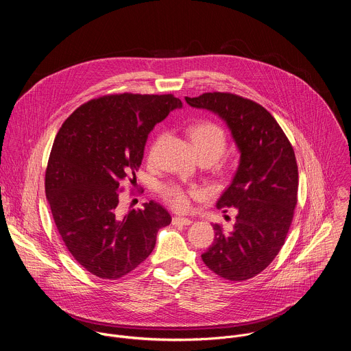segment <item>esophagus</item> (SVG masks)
<instances>
[{
	"instance_id": "1",
	"label": "esophagus",
	"mask_w": 351,
	"mask_h": 351,
	"mask_svg": "<svg viewBox=\"0 0 351 351\" xmlns=\"http://www.w3.org/2000/svg\"><path fill=\"white\" fill-rule=\"evenodd\" d=\"M191 219H189V218H182V217H173L172 218V223L173 225H176V226H189V225H191Z\"/></svg>"
}]
</instances>
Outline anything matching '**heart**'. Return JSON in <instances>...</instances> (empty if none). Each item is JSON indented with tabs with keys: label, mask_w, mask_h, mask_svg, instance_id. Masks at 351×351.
Segmentation results:
<instances>
[{
	"label": "heart",
	"mask_w": 351,
	"mask_h": 351,
	"mask_svg": "<svg viewBox=\"0 0 351 351\" xmlns=\"http://www.w3.org/2000/svg\"><path fill=\"white\" fill-rule=\"evenodd\" d=\"M189 134L199 160L214 162L223 154V152L226 149V144H228L226 133L215 122L203 121V122L194 123L193 126H190ZM162 140H164V134H160L153 141L148 153L149 158H153L156 156ZM202 194H203L202 189H197V187L186 189L178 183H167L160 187V195L162 197L164 202L169 207H172L175 211H179V213L189 211L191 207V198H197Z\"/></svg>",
	"instance_id": "obj_1"
}]
</instances>
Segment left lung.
I'll list each match as a JSON object with an SVG mask.
<instances>
[{
    "label": "left lung",
    "mask_w": 351,
    "mask_h": 351,
    "mask_svg": "<svg viewBox=\"0 0 351 351\" xmlns=\"http://www.w3.org/2000/svg\"><path fill=\"white\" fill-rule=\"evenodd\" d=\"M189 106L218 114L232 130L240 164L217 207L237 210L233 228L215 223V239L202 256L228 280H247L279 254L297 204L298 169L294 149L276 119L258 103L233 93L186 97Z\"/></svg>",
    "instance_id": "left-lung-1"
}]
</instances>
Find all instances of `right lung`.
<instances>
[{
	"mask_svg": "<svg viewBox=\"0 0 351 351\" xmlns=\"http://www.w3.org/2000/svg\"><path fill=\"white\" fill-rule=\"evenodd\" d=\"M173 94H107L82 104L62 123L45 169V195L58 233L90 274L117 280L156 247L169 213L149 202L118 211L122 182L136 180L148 133L180 108Z\"/></svg>",
	"mask_w": 351,
	"mask_h": 351,
	"instance_id": "obj_1",
	"label": "right lung"
}]
</instances>
